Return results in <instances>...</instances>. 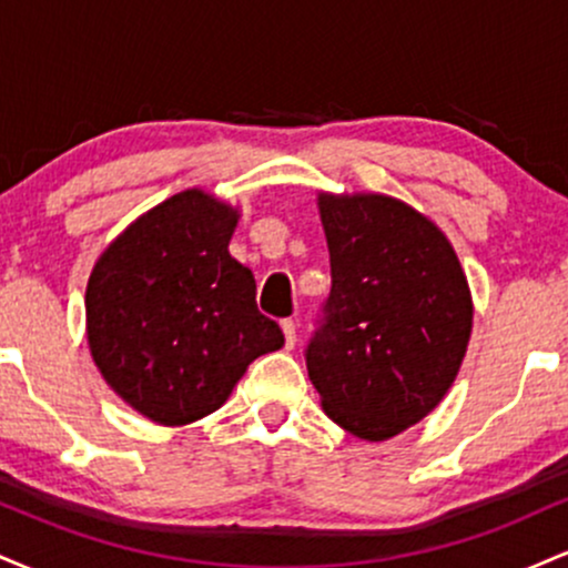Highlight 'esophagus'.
Segmentation results:
<instances>
[{
    "label": "esophagus",
    "instance_id": "34e87169",
    "mask_svg": "<svg viewBox=\"0 0 568 568\" xmlns=\"http://www.w3.org/2000/svg\"><path fill=\"white\" fill-rule=\"evenodd\" d=\"M280 328H283L285 347L293 349V344H296V323H293V321H283V323H280Z\"/></svg>",
    "mask_w": 568,
    "mask_h": 568
}]
</instances>
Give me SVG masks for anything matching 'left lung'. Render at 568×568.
<instances>
[{"label": "left lung", "mask_w": 568, "mask_h": 568, "mask_svg": "<svg viewBox=\"0 0 568 568\" xmlns=\"http://www.w3.org/2000/svg\"><path fill=\"white\" fill-rule=\"evenodd\" d=\"M331 253L325 321L306 347L323 410L355 438L400 435L443 400L473 334V296L435 221L387 194H317Z\"/></svg>", "instance_id": "obj_1"}]
</instances>
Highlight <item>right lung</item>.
I'll return each instance as SVG.
<instances>
[{"instance_id":"1","label":"right lung","mask_w":568,"mask_h":568,"mask_svg":"<svg viewBox=\"0 0 568 568\" xmlns=\"http://www.w3.org/2000/svg\"><path fill=\"white\" fill-rule=\"evenodd\" d=\"M240 211L205 189L173 194L120 232L84 291L98 371L130 408L165 427L213 414L258 355L285 344L232 258Z\"/></svg>"}]
</instances>
